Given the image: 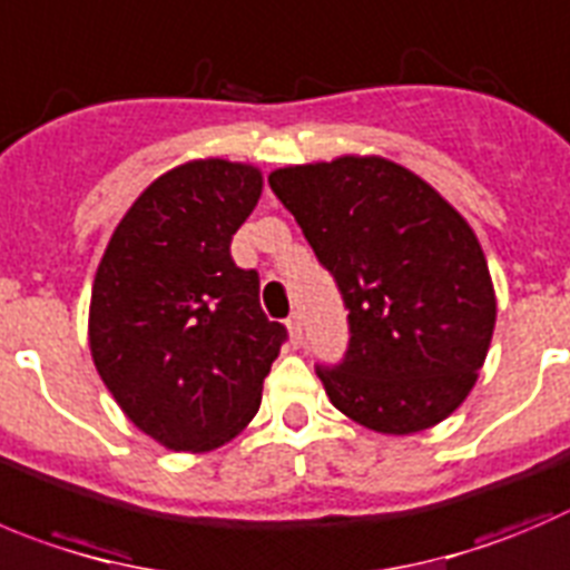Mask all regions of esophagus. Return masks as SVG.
Masks as SVG:
<instances>
[{
	"label": "esophagus",
	"mask_w": 570,
	"mask_h": 570,
	"mask_svg": "<svg viewBox=\"0 0 570 570\" xmlns=\"http://www.w3.org/2000/svg\"><path fill=\"white\" fill-rule=\"evenodd\" d=\"M286 328H289L292 345L301 343V340H303V317H301V312H295V315H289V321H286Z\"/></svg>",
	"instance_id": "obj_1"
}]
</instances>
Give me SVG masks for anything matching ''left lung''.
Returning a JSON list of instances; mask_svg holds the SVG:
<instances>
[{
	"mask_svg": "<svg viewBox=\"0 0 570 570\" xmlns=\"http://www.w3.org/2000/svg\"><path fill=\"white\" fill-rule=\"evenodd\" d=\"M348 309V351L317 368L332 405L385 435L444 422L475 387L498 301L481 242L433 185L385 157L269 174Z\"/></svg>",
	"mask_w": 570,
	"mask_h": 570,
	"instance_id": "8db88e82",
	"label": "left lung"
}]
</instances>
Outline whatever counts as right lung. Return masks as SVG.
Masks as SVG:
<instances>
[{"label": "right lung", "mask_w": 570, "mask_h": 570, "mask_svg": "<svg viewBox=\"0 0 570 570\" xmlns=\"http://www.w3.org/2000/svg\"><path fill=\"white\" fill-rule=\"evenodd\" d=\"M255 165L190 159L126 210L98 264L89 351L120 411L174 453L236 439L258 413L286 328L238 269L233 233L258 205Z\"/></svg>", "instance_id": "right-lung-1"}]
</instances>
